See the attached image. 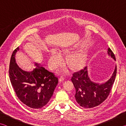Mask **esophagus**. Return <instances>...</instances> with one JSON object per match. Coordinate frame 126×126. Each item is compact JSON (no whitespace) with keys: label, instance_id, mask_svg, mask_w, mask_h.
<instances>
[{"label":"esophagus","instance_id":"1","mask_svg":"<svg viewBox=\"0 0 126 126\" xmlns=\"http://www.w3.org/2000/svg\"><path fill=\"white\" fill-rule=\"evenodd\" d=\"M64 79H65V78L64 77H63V76H61V77H60V78L59 79V82H63V81L64 80Z\"/></svg>","mask_w":126,"mask_h":126}]
</instances>
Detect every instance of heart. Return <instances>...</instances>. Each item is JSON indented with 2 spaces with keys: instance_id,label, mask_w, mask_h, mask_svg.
<instances>
[{
  "instance_id": "heart-1",
  "label": "heart",
  "mask_w": 126,
  "mask_h": 126,
  "mask_svg": "<svg viewBox=\"0 0 126 126\" xmlns=\"http://www.w3.org/2000/svg\"><path fill=\"white\" fill-rule=\"evenodd\" d=\"M84 57L82 54H78L72 55L68 59L67 63L71 68L76 69L82 64L84 62ZM63 62V57L60 53L55 49L50 51L48 59V66L50 69H55Z\"/></svg>"
}]
</instances>
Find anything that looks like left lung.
I'll use <instances>...</instances> for the list:
<instances>
[{
  "label": "left lung",
  "mask_w": 126,
  "mask_h": 126,
  "mask_svg": "<svg viewBox=\"0 0 126 126\" xmlns=\"http://www.w3.org/2000/svg\"><path fill=\"white\" fill-rule=\"evenodd\" d=\"M107 53L116 61L113 53L110 48L108 49ZM116 73V65L110 78L106 82L101 84L91 80L88 76L87 67L73 73L71 80L76 89L74 97L79 105L85 108H91L99 105L105 101L114 83Z\"/></svg>",
  "instance_id": "1"
}]
</instances>
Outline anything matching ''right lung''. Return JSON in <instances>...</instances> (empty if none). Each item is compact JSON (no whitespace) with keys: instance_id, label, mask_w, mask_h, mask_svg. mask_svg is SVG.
<instances>
[{"instance_id":"obj_1","label":"right lung","mask_w":126,"mask_h":126,"mask_svg":"<svg viewBox=\"0 0 126 126\" xmlns=\"http://www.w3.org/2000/svg\"><path fill=\"white\" fill-rule=\"evenodd\" d=\"M19 50H14L10 58L9 78L13 88L20 101L29 107L38 109L49 101L58 84V78L39 63L31 72L25 71L16 61V54Z\"/></svg>"}]
</instances>
